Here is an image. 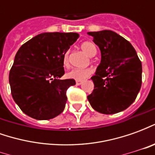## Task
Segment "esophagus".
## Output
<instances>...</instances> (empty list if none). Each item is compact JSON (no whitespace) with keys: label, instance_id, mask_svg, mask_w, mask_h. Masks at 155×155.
<instances>
[{"label":"esophagus","instance_id":"1","mask_svg":"<svg viewBox=\"0 0 155 155\" xmlns=\"http://www.w3.org/2000/svg\"><path fill=\"white\" fill-rule=\"evenodd\" d=\"M75 83H76L77 85H81V84L83 83V81H75Z\"/></svg>","mask_w":155,"mask_h":155}]
</instances>
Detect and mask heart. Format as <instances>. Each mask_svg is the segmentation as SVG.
<instances>
[{"mask_svg":"<svg viewBox=\"0 0 155 155\" xmlns=\"http://www.w3.org/2000/svg\"><path fill=\"white\" fill-rule=\"evenodd\" d=\"M82 51H84L89 56H94L97 52V49L92 42L85 41L81 45ZM63 64L64 66L70 64V51L64 52L63 55ZM93 74V70L91 68H74L67 73V76L71 79L76 81H83Z\"/></svg>","mask_w":155,"mask_h":155,"instance_id":"b5f03b06","label":"heart"}]
</instances>
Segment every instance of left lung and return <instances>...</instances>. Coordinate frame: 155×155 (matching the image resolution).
Instances as JSON below:
<instances>
[{"label": "left lung", "mask_w": 155, "mask_h": 155, "mask_svg": "<svg viewBox=\"0 0 155 155\" xmlns=\"http://www.w3.org/2000/svg\"><path fill=\"white\" fill-rule=\"evenodd\" d=\"M101 52V61L91 77L94 91L88 101L94 110L112 114L135 101L142 84V64L129 41L112 31L88 32Z\"/></svg>", "instance_id": "left-lung-1"}]
</instances>
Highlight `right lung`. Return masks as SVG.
Instances as JSON below:
<instances>
[{
  "mask_svg": "<svg viewBox=\"0 0 155 155\" xmlns=\"http://www.w3.org/2000/svg\"><path fill=\"white\" fill-rule=\"evenodd\" d=\"M79 38L77 33H42L23 44L9 74L12 97L25 114L51 120L64 110L74 79L64 74L63 55Z\"/></svg>",
  "mask_w": 155,
  "mask_h": 155,
  "instance_id": "add662e5",
  "label": "right lung"
}]
</instances>
